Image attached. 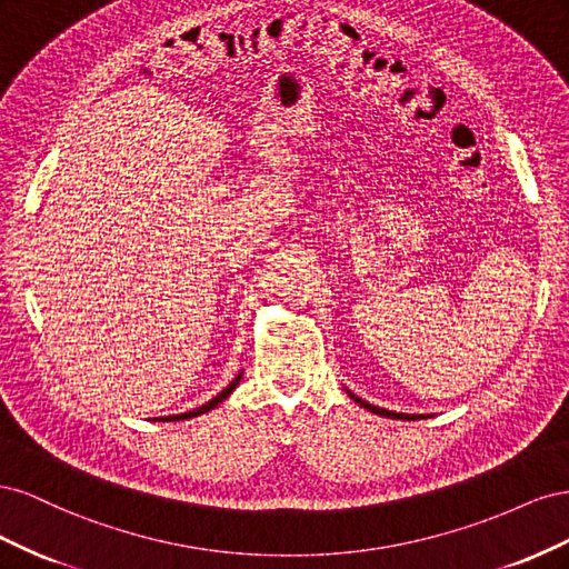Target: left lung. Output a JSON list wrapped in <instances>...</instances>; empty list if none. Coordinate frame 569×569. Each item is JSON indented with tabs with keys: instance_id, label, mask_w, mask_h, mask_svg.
<instances>
[{
	"instance_id": "1",
	"label": "left lung",
	"mask_w": 569,
	"mask_h": 569,
	"mask_svg": "<svg viewBox=\"0 0 569 569\" xmlns=\"http://www.w3.org/2000/svg\"><path fill=\"white\" fill-rule=\"evenodd\" d=\"M351 399H353L356 403L363 406V408H368L370 412H377V416H385V418H396V420H420V416H403V412H391V410H385V408L370 406V403H366L363 399H358V396H353V393H351Z\"/></svg>"
}]
</instances>
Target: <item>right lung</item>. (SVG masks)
Instances as JSON below:
<instances>
[{"instance_id":"right-lung-1","label":"right lung","mask_w":569,"mask_h":569,"mask_svg":"<svg viewBox=\"0 0 569 569\" xmlns=\"http://www.w3.org/2000/svg\"><path fill=\"white\" fill-rule=\"evenodd\" d=\"M239 380H242V375H237L234 377V380H232V385H228L226 389H222L218 396H216V399H211L209 403H203L201 408H194V410H189V412H182V416H170V418H159V420H189V418H197V416H201V412H209L211 408H216L218 403H222V401H226L228 399V396L232 393V389L239 385Z\"/></svg>"}]
</instances>
